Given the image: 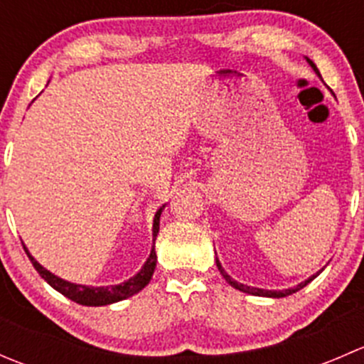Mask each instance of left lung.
I'll use <instances>...</instances> for the list:
<instances>
[{
  "instance_id": "8db88e82",
  "label": "left lung",
  "mask_w": 364,
  "mask_h": 364,
  "mask_svg": "<svg viewBox=\"0 0 364 364\" xmlns=\"http://www.w3.org/2000/svg\"><path fill=\"white\" fill-rule=\"evenodd\" d=\"M306 61H308V65H310L311 68H314V72L317 73L318 77H321V72H318V68L315 67V63L311 60H308L306 58ZM322 79V77H321ZM216 267H218V271L220 273H222V277L225 278V282L229 285H232L234 289H237V291H241V292H247V294H252V296H262V297H285V296H291V294H294V292H297V291H301V289L303 287H306L308 284H310L311 280H314V278H317L318 277V273H321V271H318L317 274H311L310 278H308V280H304V282H301V284H297L296 287H292V289H285V291H264V289H257V287H248V285H245V284H240V282H236L234 280L232 277H230L229 273H227L225 269H223L222 267V264H220V260L216 259Z\"/></svg>"
}]
</instances>
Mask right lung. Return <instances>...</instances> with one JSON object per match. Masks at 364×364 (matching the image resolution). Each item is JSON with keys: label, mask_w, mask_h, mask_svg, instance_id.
I'll use <instances>...</instances> for the list:
<instances>
[{"label": "right lung", "mask_w": 364, "mask_h": 364, "mask_svg": "<svg viewBox=\"0 0 364 364\" xmlns=\"http://www.w3.org/2000/svg\"><path fill=\"white\" fill-rule=\"evenodd\" d=\"M165 204L156 211L155 218H153V247H151V253H149L148 260L144 262V266L141 267L137 274H134L132 278L124 280L123 284L117 285H105V287H93V285H80V284H72V282L63 280V278L56 277V274L50 273L49 269L42 266L31 253L28 252L26 245L23 243L26 253H28L29 260H31L33 267L38 271L40 277L47 282L53 289H56L60 294H63L68 299L75 301V303L84 304V306H105V304H112L117 303V301H123L127 297H132L137 292H141L146 285L149 284L151 280L153 273H155L156 267V252H155V240L159 236L160 230V215L164 211Z\"/></svg>", "instance_id": "right-lung-1"}]
</instances>
